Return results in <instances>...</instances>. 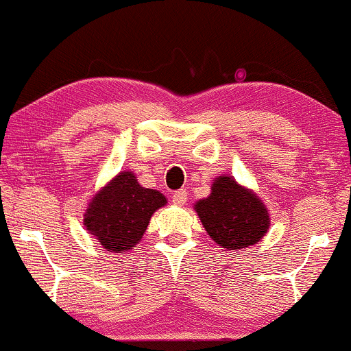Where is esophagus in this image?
Masks as SVG:
<instances>
[{
  "instance_id": "obj_1",
  "label": "esophagus",
  "mask_w": 351,
  "mask_h": 351,
  "mask_svg": "<svg viewBox=\"0 0 351 351\" xmlns=\"http://www.w3.org/2000/svg\"><path fill=\"white\" fill-rule=\"evenodd\" d=\"M171 199H173V203L178 204V206H183V204L186 203V199H188V193L184 191V189H178V191L173 193Z\"/></svg>"
}]
</instances>
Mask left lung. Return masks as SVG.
I'll use <instances>...</instances> for the list:
<instances>
[{
    "mask_svg": "<svg viewBox=\"0 0 351 351\" xmlns=\"http://www.w3.org/2000/svg\"><path fill=\"white\" fill-rule=\"evenodd\" d=\"M195 211L211 239L228 251L259 243L271 226L267 208L259 196L231 176H217L211 195L196 201Z\"/></svg>",
    "mask_w": 351,
    "mask_h": 351,
    "instance_id": "1",
    "label": "left lung"
}]
</instances>
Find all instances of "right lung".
Returning <instances> with one entry per match:
<instances>
[{
	"label": "right lung",
	"mask_w": 351,
	"mask_h": 351,
	"mask_svg": "<svg viewBox=\"0 0 351 351\" xmlns=\"http://www.w3.org/2000/svg\"><path fill=\"white\" fill-rule=\"evenodd\" d=\"M165 204L162 193L143 188L132 171H122L90 199L84 226L106 251L123 254L140 243L152 215Z\"/></svg>",
	"instance_id": "1"
}]
</instances>
